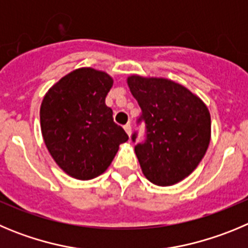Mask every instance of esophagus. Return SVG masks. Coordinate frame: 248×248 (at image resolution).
I'll list each match as a JSON object with an SVG mask.
<instances>
[{"label": "esophagus", "instance_id": "obj_1", "mask_svg": "<svg viewBox=\"0 0 248 248\" xmlns=\"http://www.w3.org/2000/svg\"><path fill=\"white\" fill-rule=\"evenodd\" d=\"M124 130H125V133L128 134L129 136H130V134H131V125H130V124H129V123H128V124H125V125H124Z\"/></svg>", "mask_w": 248, "mask_h": 248}]
</instances>
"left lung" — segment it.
Instances as JSON below:
<instances>
[{
  "mask_svg": "<svg viewBox=\"0 0 248 248\" xmlns=\"http://www.w3.org/2000/svg\"><path fill=\"white\" fill-rule=\"evenodd\" d=\"M131 94L141 108L146 139L135 146L144 176L161 187L189 176L210 142V113L199 97L167 78L128 77ZM135 142L136 133L131 136Z\"/></svg>",
  "mask_w": 248,
  "mask_h": 248,
  "instance_id": "left-lung-1",
  "label": "left lung"
}]
</instances>
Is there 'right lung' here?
I'll use <instances>...</instances> for the list:
<instances>
[{
	"instance_id": "right-lung-1",
	"label": "right lung",
	"mask_w": 248,
	"mask_h": 248,
	"mask_svg": "<svg viewBox=\"0 0 248 248\" xmlns=\"http://www.w3.org/2000/svg\"><path fill=\"white\" fill-rule=\"evenodd\" d=\"M108 74L91 67L70 72L44 96L40 107L43 139L69 176L87 181L103 173L129 136L113 120L106 97Z\"/></svg>"
}]
</instances>
